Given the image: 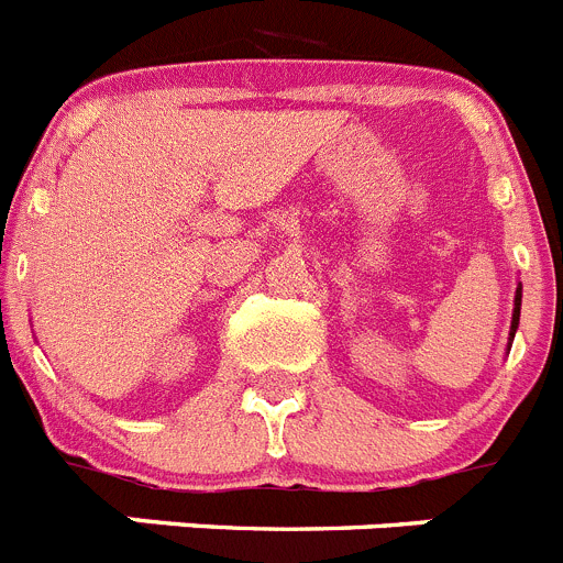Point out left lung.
Segmentation results:
<instances>
[{
	"instance_id": "1",
	"label": "left lung",
	"mask_w": 563,
	"mask_h": 563,
	"mask_svg": "<svg viewBox=\"0 0 563 563\" xmlns=\"http://www.w3.org/2000/svg\"><path fill=\"white\" fill-rule=\"evenodd\" d=\"M519 316H521V285L516 287V298H514V321H510V341H507V350L514 346L516 330H519Z\"/></svg>"
}]
</instances>
